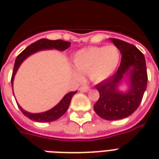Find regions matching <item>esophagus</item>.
Wrapping results in <instances>:
<instances>
[{"label": "esophagus", "mask_w": 159, "mask_h": 159, "mask_svg": "<svg viewBox=\"0 0 159 159\" xmlns=\"http://www.w3.org/2000/svg\"><path fill=\"white\" fill-rule=\"evenodd\" d=\"M89 89L90 88L89 86H87V85H85V86H82L79 89L80 91H82V92H88Z\"/></svg>", "instance_id": "1"}]
</instances>
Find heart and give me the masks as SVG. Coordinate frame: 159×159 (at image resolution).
<instances>
[{
	"label": "heart",
	"mask_w": 159,
	"mask_h": 159,
	"mask_svg": "<svg viewBox=\"0 0 159 159\" xmlns=\"http://www.w3.org/2000/svg\"><path fill=\"white\" fill-rule=\"evenodd\" d=\"M121 59V52L116 46L90 47L76 52L73 63L80 73H88L93 82L100 83L115 71ZM77 77L80 75L75 73Z\"/></svg>",
	"instance_id": "heart-1"
}]
</instances>
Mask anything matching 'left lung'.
<instances>
[{
	"instance_id": "obj_1",
	"label": "left lung",
	"mask_w": 159,
	"mask_h": 159,
	"mask_svg": "<svg viewBox=\"0 0 159 159\" xmlns=\"http://www.w3.org/2000/svg\"><path fill=\"white\" fill-rule=\"evenodd\" d=\"M122 54L117 72L97 84L100 98L93 106L94 111L104 119L112 121L130 116L140 106L147 85L144 54L136 47L122 40L111 38ZM130 76V89L126 93L117 89L124 75Z\"/></svg>"
}]
</instances>
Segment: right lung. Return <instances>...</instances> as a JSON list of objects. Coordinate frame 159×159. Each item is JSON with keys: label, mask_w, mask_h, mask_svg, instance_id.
Listing matches in <instances>:
<instances>
[{"label": "right lung", "mask_w": 159, "mask_h": 159, "mask_svg": "<svg viewBox=\"0 0 159 159\" xmlns=\"http://www.w3.org/2000/svg\"><path fill=\"white\" fill-rule=\"evenodd\" d=\"M70 46V42H66L63 40H48V39H40L34 42L32 44H30L29 47H27L23 52L19 53L18 57L16 58L15 63H14V67H13V70H12V78H11V83H12V84H13V79H14V76H15L17 70L19 69L20 65L25 59L31 55L35 52L41 51V50H45V49H52L55 48L58 49L59 51H64L69 48ZM77 92L76 91H72L70 93H66L64 96L62 100L59 101L58 105H56L55 107L52 108L51 110L47 111L45 112H42V113H30L28 111H26L23 109L22 107L18 104V107L22 111L23 114L25 117H29L30 119L36 121V122H39V123H46V122H52L55 120L59 119V117H62L64 114L66 113V111L68 110V107L70 103V100L72 99L73 95Z\"/></svg>", "instance_id": "obj_1"}]
</instances>
